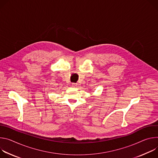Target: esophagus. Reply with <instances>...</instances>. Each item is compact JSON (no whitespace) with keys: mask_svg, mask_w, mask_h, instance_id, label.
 <instances>
[{"mask_svg":"<svg viewBox=\"0 0 158 158\" xmlns=\"http://www.w3.org/2000/svg\"><path fill=\"white\" fill-rule=\"evenodd\" d=\"M72 86H74V87H77L78 86V84L73 83H72Z\"/></svg>","mask_w":158,"mask_h":158,"instance_id":"esophagus-1","label":"esophagus"}]
</instances>
